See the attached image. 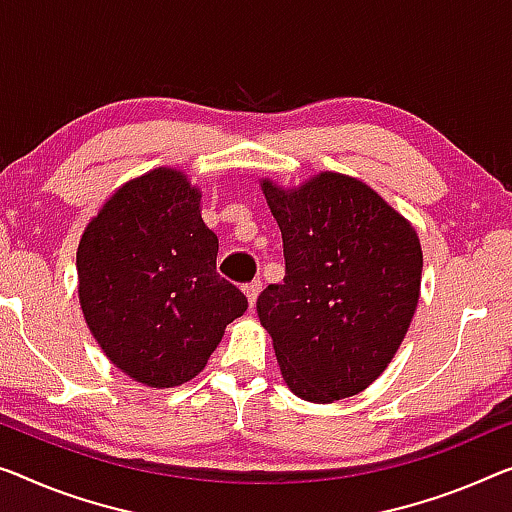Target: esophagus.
<instances>
[{
    "label": "esophagus",
    "mask_w": 512,
    "mask_h": 512,
    "mask_svg": "<svg viewBox=\"0 0 512 512\" xmlns=\"http://www.w3.org/2000/svg\"><path fill=\"white\" fill-rule=\"evenodd\" d=\"M243 292H246V296H248V303H250V308H253L255 305V301H257V296H259V292H262V280H253V282H248L246 287H243Z\"/></svg>",
    "instance_id": "1"
}]
</instances>
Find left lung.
Segmentation results:
<instances>
[{
	"instance_id": "left-lung-1",
	"label": "left lung",
	"mask_w": 512,
	"mask_h": 512,
	"mask_svg": "<svg viewBox=\"0 0 512 512\" xmlns=\"http://www.w3.org/2000/svg\"><path fill=\"white\" fill-rule=\"evenodd\" d=\"M262 190L282 232L285 278L257 299L289 391L317 404L352 398L402 345L421 294L418 234L363 181L322 172Z\"/></svg>"
}]
</instances>
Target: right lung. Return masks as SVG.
<instances>
[{
    "label": "right lung",
    "mask_w": 512,
    "mask_h": 512,
    "mask_svg": "<svg viewBox=\"0 0 512 512\" xmlns=\"http://www.w3.org/2000/svg\"><path fill=\"white\" fill-rule=\"evenodd\" d=\"M202 193L172 167L124 183L85 227L78 294L105 356L151 388L200 375L248 299L216 271Z\"/></svg>",
    "instance_id": "1"
}]
</instances>
